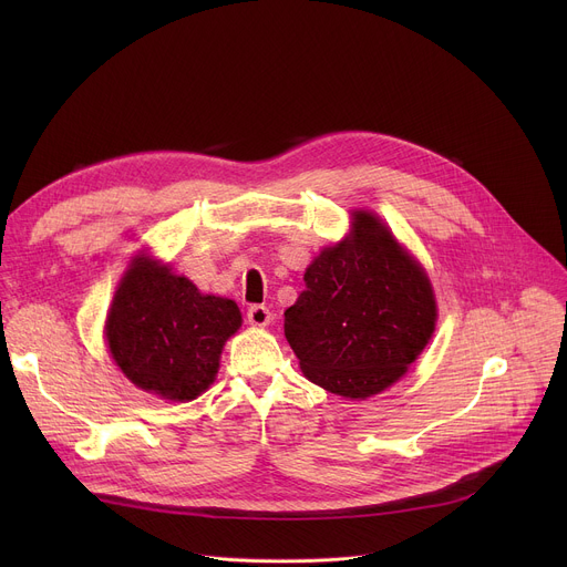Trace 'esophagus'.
<instances>
[{
  "label": "esophagus",
  "instance_id": "obj_1",
  "mask_svg": "<svg viewBox=\"0 0 567 567\" xmlns=\"http://www.w3.org/2000/svg\"><path fill=\"white\" fill-rule=\"evenodd\" d=\"M247 318H249L251 326L265 328V326H269V322H271V311L265 305H251L247 309Z\"/></svg>",
  "mask_w": 567,
  "mask_h": 567
}]
</instances>
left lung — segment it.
<instances>
[{
    "label": "left lung",
    "mask_w": 567,
    "mask_h": 567,
    "mask_svg": "<svg viewBox=\"0 0 567 567\" xmlns=\"http://www.w3.org/2000/svg\"><path fill=\"white\" fill-rule=\"evenodd\" d=\"M435 316L424 269L374 215L359 210L350 237L305 271V289L285 311V337L309 381L365 399L406 372Z\"/></svg>",
    "instance_id": "1"
}]
</instances>
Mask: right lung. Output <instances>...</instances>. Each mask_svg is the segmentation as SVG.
Listing matches in <instances>:
<instances>
[{
	"label": "right lung",
	"instance_id": "obj_1",
	"mask_svg": "<svg viewBox=\"0 0 567 567\" xmlns=\"http://www.w3.org/2000/svg\"><path fill=\"white\" fill-rule=\"evenodd\" d=\"M239 322L233 300L202 296L188 278L143 256L116 289L105 334L132 383L190 401L213 383L221 348Z\"/></svg>",
	"mask_w": 567,
	"mask_h": 567
}]
</instances>
